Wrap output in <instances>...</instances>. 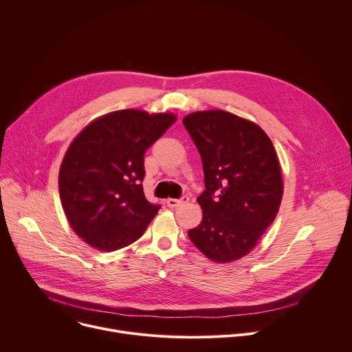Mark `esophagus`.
Segmentation results:
<instances>
[{"mask_svg": "<svg viewBox=\"0 0 352 352\" xmlns=\"http://www.w3.org/2000/svg\"><path fill=\"white\" fill-rule=\"evenodd\" d=\"M188 200H189V197H188V196H184V197H181V199H173V197H168V199L166 200V204H167V206H168V208H178V206H181V205L186 204Z\"/></svg>", "mask_w": 352, "mask_h": 352, "instance_id": "34e87169", "label": "esophagus"}]
</instances>
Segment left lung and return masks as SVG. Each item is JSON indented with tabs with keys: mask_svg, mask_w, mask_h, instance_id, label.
I'll return each instance as SVG.
<instances>
[{
	"mask_svg": "<svg viewBox=\"0 0 352 352\" xmlns=\"http://www.w3.org/2000/svg\"><path fill=\"white\" fill-rule=\"evenodd\" d=\"M182 122L202 157L206 185L197 197L204 217L189 239L213 262L238 261L256 246L281 205L274 146L258 124L228 111H196Z\"/></svg>",
	"mask_w": 352,
	"mask_h": 352,
	"instance_id": "8db88e82",
	"label": "left lung"
}]
</instances>
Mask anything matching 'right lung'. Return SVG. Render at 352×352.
<instances>
[{
  "label": "right lung",
  "mask_w": 352,
  "mask_h": 352,
  "mask_svg": "<svg viewBox=\"0 0 352 352\" xmlns=\"http://www.w3.org/2000/svg\"><path fill=\"white\" fill-rule=\"evenodd\" d=\"M173 113L118 110L87 124L63 159L58 188L71 228L113 252L139 239L160 206L143 193V155L174 122Z\"/></svg>",
  "instance_id": "add662e5"
}]
</instances>
